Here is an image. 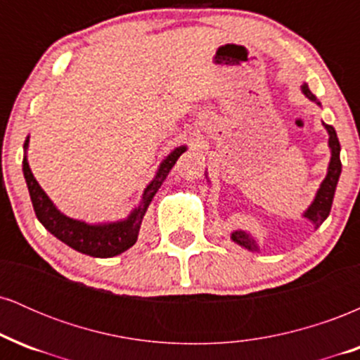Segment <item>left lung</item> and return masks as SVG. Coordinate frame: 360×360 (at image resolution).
<instances>
[{"label":"left lung","mask_w":360,"mask_h":360,"mask_svg":"<svg viewBox=\"0 0 360 360\" xmlns=\"http://www.w3.org/2000/svg\"><path fill=\"white\" fill-rule=\"evenodd\" d=\"M301 91H303V94L308 98V100L315 101L316 105H320V101L316 100L315 94L309 91L307 82H303ZM323 127L326 128V131H328V147H330V152H332V157H330L328 171H326L323 183H321L320 188H318L315 200H313V203L308 206L307 212L303 213V217L315 225V230L326 220V217L330 214V210H332V203H333V196H335L338 177H340V172H342L340 142H338L337 131L335 128L332 125H326V123H323ZM232 240L247 250H252V252L260 250L257 242L252 238V235L243 232V230H235V232H232Z\"/></svg>","instance_id":"1"}]
</instances>
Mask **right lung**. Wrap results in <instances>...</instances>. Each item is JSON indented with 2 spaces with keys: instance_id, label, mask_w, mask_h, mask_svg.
Masks as SVG:
<instances>
[{
  "instance_id": "add662e5",
  "label": "right lung",
  "mask_w": 360,
  "mask_h": 360,
  "mask_svg": "<svg viewBox=\"0 0 360 360\" xmlns=\"http://www.w3.org/2000/svg\"><path fill=\"white\" fill-rule=\"evenodd\" d=\"M27 137L23 143L25 155H23V176L27 181L28 193H30L32 205H34L35 214L39 221L42 223L45 229L51 232L53 237L59 238L65 245L71 249L81 252V254L91 255V257H115V255L122 254L127 249H130L135 242H137L140 225H142L143 214H146L148 205H150L152 198L159 191L166 179L169 171L179 159V155L186 150V146L176 147L174 150L169 154L166 159L160 162L157 169L155 177L148 183L146 191L142 194V201L131 213L128 214L125 220L111 221V223H98V225H91V223L74 220V218L65 217L57 210V206L52 203L51 198L45 194V191L37 183V179L32 174V169L28 166L27 160V148H28Z\"/></svg>"
}]
</instances>
